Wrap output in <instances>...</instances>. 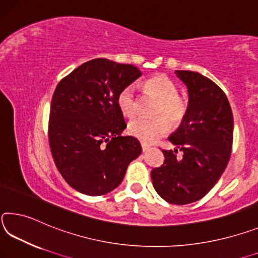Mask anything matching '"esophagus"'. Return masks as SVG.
<instances>
[{"label": "esophagus", "mask_w": 258, "mask_h": 258, "mask_svg": "<svg viewBox=\"0 0 258 258\" xmlns=\"http://www.w3.org/2000/svg\"><path fill=\"white\" fill-rule=\"evenodd\" d=\"M150 149H151L150 145L145 144V143H142V150H143V152H147Z\"/></svg>", "instance_id": "1"}]
</instances>
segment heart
Segmentation results:
<instances>
[{
	"instance_id": "obj_1",
	"label": "heart",
	"mask_w": 258,
	"mask_h": 258,
	"mask_svg": "<svg viewBox=\"0 0 258 258\" xmlns=\"http://www.w3.org/2000/svg\"><path fill=\"white\" fill-rule=\"evenodd\" d=\"M145 86L152 94L159 98L157 114L162 115L146 119L136 117L129 122L128 132L132 136L144 143H153L168 132L169 122L179 124L187 113V101L179 96L178 87L166 75H154L145 82ZM116 104L120 112L124 116L130 117L136 113V88L134 84H128L120 90L116 97Z\"/></svg>"
}]
</instances>
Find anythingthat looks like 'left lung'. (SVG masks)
<instances>
[{
    "mask_svg": "<svg viewBox=\"0 0 258 258\" xmlns=\"http://www.w3.org/2000/svg\"><path fill=\"white\" fill-rule=\"evenodd\" d=\"M175 74L187 87L188 108L163 150L164 162L151 172L155 191L169 204L187 205L204 198L223 172L231 157L233 115L227 97L212 80L191 71ZM179 149L183 157L175 153Z\"/></svg>",
    "mask_w": 258,
    "mask_h": 258,
    "instance_id": "1",
    "label": "left lung"
}]
</instances>
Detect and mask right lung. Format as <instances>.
Returning a JSON list of instances; mask_svg holds the SVG:
<instances>
[{
  "label": "right lung",
  "mask_w": 258,
  "mask_h": 258,
  "mask_svg": "<svg viewBox=\"0 0 258 258\" xmlns=\"http://www.w3.org/2000/svg\"><path fill=\"white\" fill-rule=\"evenodd\" d=\"M142 73L137 67L92 59L58 83L49 117V144L59 172L91 197L119 186L142 153L138 139L121 136L125 121L116 104L120 90Z\"/></svg>",
  "instance_id": "1"
}]
</instances>
